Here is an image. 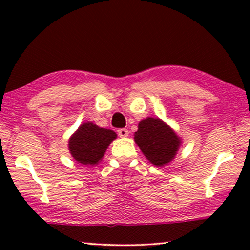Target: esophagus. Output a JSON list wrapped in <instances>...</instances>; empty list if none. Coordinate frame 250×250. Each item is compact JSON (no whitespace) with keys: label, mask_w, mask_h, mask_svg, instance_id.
I'll return each instance as SVG.
<instances>
[{"label":"esophagus","mask_w":250,"mask_h":250,"mask_svg":"<svg viewBox=\"0 0 250 250\" xmlns=\"http://www.w3.org/2000/svg\"><path fill=\"white\" fill-rule=\"evenodd\" d=\"M118 135L121 136V138H127L128 136V131L125 128H119L118 129Z\"/></svg>","instance_id":"34e87169"}]
</instances>
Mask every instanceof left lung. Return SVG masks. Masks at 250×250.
Returning a JSON list of instances; mask_svg holds the SVG:
<instances>
[{"mask_svg":"<svg viewBox=\"0 0 250 250\" xmlns=\"http://www.w3.org/2000/svg\"><path fill=\"white\" fill-rule=\"evenodd\" d=\"M134 141L146 158L157 167L173 162L182 145V139L167 123L153 117L139 122Z\"/></svg>","mask_w":250,"mask_h":250,"instance_id":"8db88e82","label":"left lung"}]
</instances>
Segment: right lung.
Listing matches in <instances>:
<instances>
[{"label":"right lung","mask_w":250,"mask_h":250,"mask_svg":"<svg viewBox=\"0 0 250 250\" xmlns=\"http://www.w3.org/2000/svg\"><path fill=\"white\" fill-rule=\"evenodd\" d=\"M115 139H117V134L111 129L99 127L92 122H85L68 140V149L77 163L87 166L97 165Z\"/></svg>","instance_id":"obj_1"}]
</instances>
